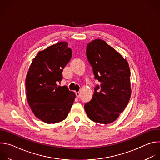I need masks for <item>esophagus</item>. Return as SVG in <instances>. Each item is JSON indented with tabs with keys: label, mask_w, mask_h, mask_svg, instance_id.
Segmentation results:
<instances>
[{
	"label": "esophagus",
	"mask_w": 160,
	"mask_h": 160,
	"mask_svg": "<svg viewBox=\"0 0 160 160\" xmlns=\"http://www.w3.org/2000/svg\"><path fill=\"white\" fill-rule=\"evenodd\" d=\"M75 94H76V96L78 98H79L80 97V92H75Z\"/></svg>",
	"instance_id": "obj_1"
}]
</instances>
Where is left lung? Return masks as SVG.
Here are the masks:
<instances>
[{"label": "left lung", "mask_w": 160, "mask_h": 160, "mask_svg": "<svg viewBox=\"0 0 160 160\" xmlns=\"http://www.w3.org/2000/svg\"><path fill=\"white\" fill-rule=\"evenodd\" d=\"M86 54L95 78L101 82L92 100L84 108L93 122L108 124L115 122L127 106L130 96V71L126 59L104 40L95 39L87 44Z\"/></svg>", "instance_id": "left-lung-1"}]
</instances>
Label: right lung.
Returning <instances> with one entry per match:
<instances>
[{"label": "right lung", "instance_id": "add662e5", "mask_svg": "<svg viewBox=\"0 0 160 160\" xmlns=\"http://www.w3.org/2000/svg\"><path fill=\"white\" fill-rule=\"evenodd\" d=\"M66 42H60L40 51L33 59L26 77L27 99L35 116L46 123L64 120L75 94L58 86L62 70L72 58Z\"/></svg>", "mask_w": 160, "mask_h": 160}]
</instances>
